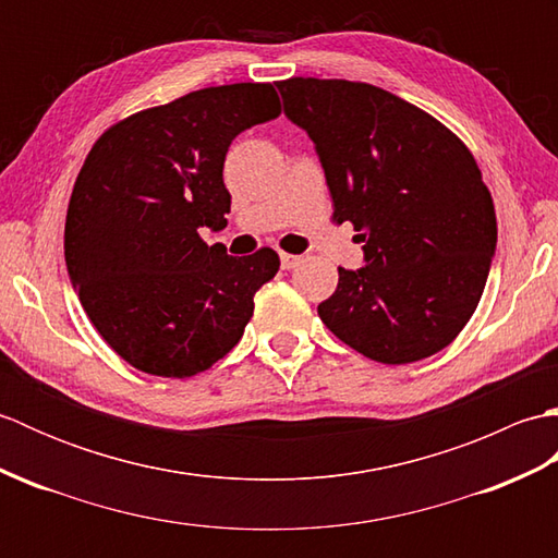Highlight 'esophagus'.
<instances>
[{
    "label": "esophagus",
    "instance_id": "34e87169",
    "mask_svg": "<svg viewBox=\"0 0 558 558\" xmlns=\"http://www.w3.org/2000/svg\"><path fill=\"white\" fill-rule=\"evenodd\" d=\"M302 256H294V254H280V266L286 270H292L294 266H300Z\"/></svg>",
    "mask_w": 558,
    "mask_h": 558
}]
</instances>
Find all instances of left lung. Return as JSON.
I'll list each match as a JSON object with an SVG mask.
<instances>
[{
    "label": "left lung",
    "instance_id": "8db88e82",
    "mask_svg": "<svg viewBox=\"0 0 558 558\" xmlns=\"http://www.w3.org/2000/svg\"><path fill=\"white\" fill-rule=\"evenodd\" d=\"M286 117L322 160L333 220L357 230L364 266L338 268L318 304L364 357H432L475 314L496 252V213L465 144L432 114L369 83L288 78Z\"/></svg>",
    "mask_w": 558,
    "mask_h": 558
}]
</instances>
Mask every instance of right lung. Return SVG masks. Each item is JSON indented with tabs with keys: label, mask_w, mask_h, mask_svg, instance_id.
I'll return each instance as SVG.
<instances>
[{
	"label": "right lung",
	"mask_w": 558,
	"mask_h": 558,
	"mask_svg": "<svg viewBox=\"0 0 558 558\" xmlns=\"http://www.w3.org/2000/svg\"><path fill=\"white\" fill-rule=\"evenodd\" d=\"M278 114L270 83H232L126 117L90 148L66 210V270L90 324L136 369L194 376L240 342L280 258L230 256L198 232L228 225L234 136Z\"/></svg>",
	"instance_id": "1"
}]
</instances>
